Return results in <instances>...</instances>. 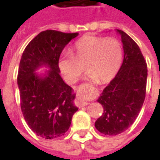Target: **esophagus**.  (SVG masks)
<instances>
[{
	"label": "esophagus",
	"instance_id": "1",
	"mask_svg": "<svg viewBox=\"0 0 160 160\" xmlns=\"http://www.w3.org/2000/svg\"><path fill=\"white\" fill-rule=\"evenodd\" d=\"M77 104H78V105L80 107H83V106H86V105L88 104V102L87 100H85V99H80L79 98L78 101H77Z\"/></svg>",
	"mask_w": 160,
	"mask_h": 160
}]
</instances>
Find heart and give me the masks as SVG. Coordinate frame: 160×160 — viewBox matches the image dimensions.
<instances>
[{"mask_svg":"<svg viewBox=\"0 0 160 160\" xmlns=\"http://www.w3.org/2000/svg\"><path fill=\"white\" fill-rule=\"evenodd\" d=\"M72 52H63L58 59V67L68 83L75 82L85 70L88 76L100 83L112 80L120 68L122 49L121 42L113 38L87 35L73 44Z\"/></svg>","mask_w":160,"mask_h":160,"instance_id":"1","label":"heart"}]
</instances>
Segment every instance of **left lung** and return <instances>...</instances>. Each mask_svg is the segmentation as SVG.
I'll return each mask as SVG.
<instances>
[{"label": "left lung", "instance_id": "left-lung-1", "mask_svg": "<svg viewBox=\"0 0 160 160\" xmlns=\"http://www.w3.org/2000/svg\"><path fill=\"white\" fill-rule=\"evenodd\" d=\"M123 45V62L98 102L104 113L95 127L105 135H117L134 123L144 103L147 89L148 67L137 43L128 34L118 30Z\"/></svg>", "mask_w": 160, "mask_h": 160}]
</instances>
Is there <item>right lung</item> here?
Wrapping results in <instances>:
<instances>
[{"mask_svg":"<svg viewBox=\"0 0 160 160\" xmlns=\"http://www.w3.org/2000/svg\"><path fill=\"white\" fill-rule=\"evenodd\" d=\"M78 34L43 31L28 43L20 59L17 81L21 111L30 128L44 139L64 135L78 111L73 88L63 81L58 67L62 51ZM42 65L51 69L40 77L35 71Z\"/></svg>","mask_w":160,"mask_h":160,"instance_id":"add662e5","label":"right lung"}]
</instances>
